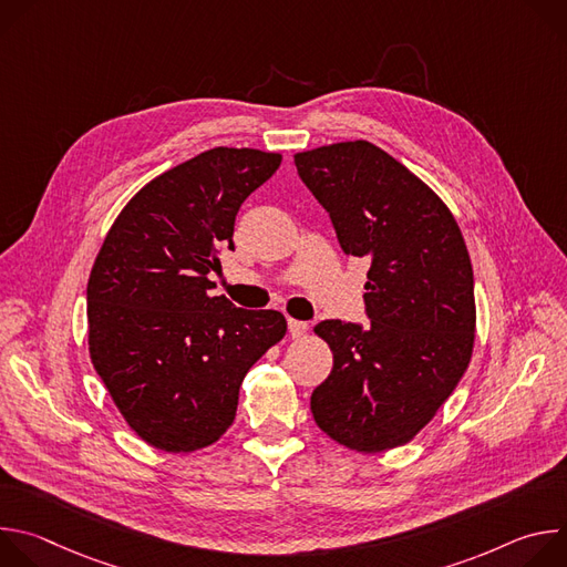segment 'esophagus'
<instances>
[{
    "instance_id": "1",
    "label": "esophagus",
    "mask_w": 567,
    "mask_h": 567,
    "mask_svg": "<svg viewBox=\"0 0 567 567\" xmlns=\"http://www.w3.org/2000/svg\"><path fill=\"white\" fill-rule=\"evenodd\" d=\"M287 326H289V334H291L293 339H300V337L307 332V328H309L305 320H296V318H289Z\"/></svg>"
}]
</instances>
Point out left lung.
Wrapping results in <instances>:
<instances>
[{
  "label": "left lung",
  "instance_id": "1",
  "mask_svg": "<svg viewBox=\"0 0 567 567\" xmlns=\"http://www.w3.org/2000/svg\"><path fill=\"white\" fill-rule=\"evenodd\" d=\"M348 256L368 258L365 313L313 328L334 354L311 415L339 444L377 453L411 442L462 379L475 334L473 269L446 204L368 141L293 156Z\"/></svg>",
  "mask_w": 567,
  "mask_h": 567
}]
</instances>
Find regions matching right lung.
I'll use <instances>...</instances> for the list:
<instances>
[{"label": "right lung", "mask_w": 567, "mask_h": 567, "mask_svg": "<svg viewBox=\"0 0 567 567\" xmlns=\"http://www.w3.org/2000/svg\"><path fill=\"white\" fill-rule=\"evenodd\" d=\"M251 147H213L141 188L112 224L87 282L92 363L130 429L188 453L235 420L239 385L287 320L213 296L235 215L280 166Z\"/></svg>", "instance_id": "1"}]
</instances>
